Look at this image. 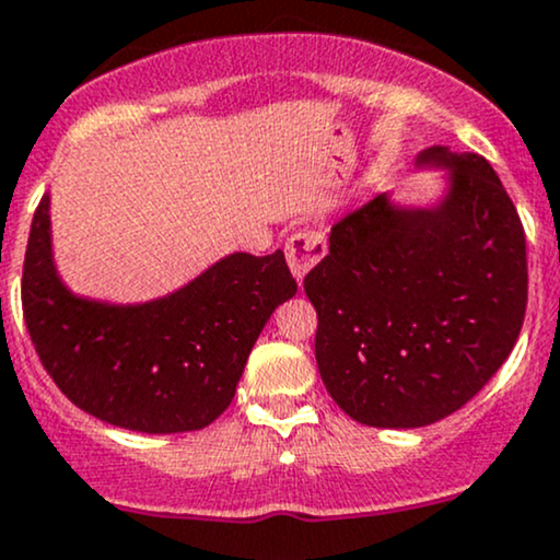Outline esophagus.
Masks as SVG:
<instances>
[{"label": "esophagus", "mask_w": 560, "mask_h": 560, "mask_svg": "<svg viewBox=\"0 0 560 560\" xmlns=\"http://www.w3.org/2000/svg\"><path fill=\"white\" fill-rule=\"evenodd\" d=\"M327 254V238L322 230H299L285 243L288 267H291L295 280H304L312 267H317L322 256Z\"/></svg>", "instance_id": "34e87169"}]
</instances>
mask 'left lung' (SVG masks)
Masks as SVG:
<instances>
[{"instance_id":"obj_1","label":"left lung","mask_w":560,"mask_h":560,"mask_svg":"<svg viewBox=\"0 0 560 560\" xmlns=\"http://www.w3.org/2000/svg\"><path fill=\"white\" fill-rule=\"evenodd\" d=\"M445 170L432 207L387 194L330 233L304 278L317 308V366L335 404L366 427L440 422L488 385L527 312V241L514 201L485 156L430 147Z\"/></svg>"}]
</instances>
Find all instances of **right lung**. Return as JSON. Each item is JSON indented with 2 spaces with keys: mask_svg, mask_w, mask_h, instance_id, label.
<instances>
[{
  "mask_svg": "<svg viewBox=\"0 0 560 560\" xmlns=\"http://www.w3.org/2000/svg\"><path fill=\"white\" fill-rule=\"evenodd\" d=\"M295 291L282 252H235L147 304L83 299L57 275L49 194L23 265V317L49 377L91 417L149 435L212 424L267 319Z\"/></svg>",
  "mask_w": 560,
  "mask_h": 560,
  "instance_id": "add662e5",
  "label": "right lung"
}]
</instances>
